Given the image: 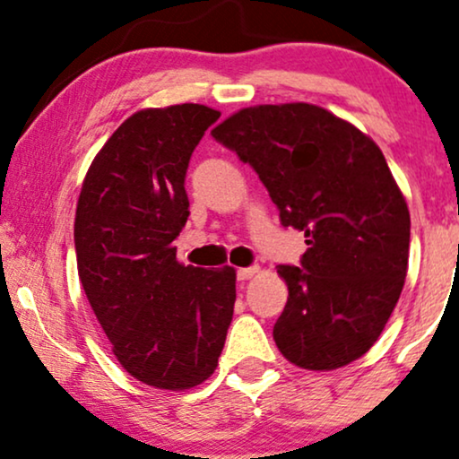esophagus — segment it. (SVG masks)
<instances>
[{
	"instance_id": "esophagus-1",
	"label": "esophagus",
	"mask_w": 459,
	"mask_h": 459,
	"mask_svg": "<svg viewBox=\"0 0 459 459\" xmlns=\"http://www.w3.org/2000/svg\"><path fill=\"white\" fill-rule=\"evenodd\" d=\"M259 273V267L257 265H251V267H240V270L236 272L238 281H251V278H255Z\"/></svg>"
}]
</instances>
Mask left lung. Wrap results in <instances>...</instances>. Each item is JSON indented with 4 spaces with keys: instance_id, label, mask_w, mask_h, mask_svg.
Returning a JSON list of instances; mask_svg holds the SVG:
<instances>
[{
    "instance_id": "left-lung-1",
    "label": "left lung",
    "mask_w": 459,
    "mask_h": 459,
    "mask_svg": "<svg viewBox=\"0 0 459 459\" xmlns=\"http://www.w3.org/2000/svg\"><path fill=\"white\" fill-rule=\"evenodd\" d=\"M212 136L251 164L284 228L306 234L301 267L278 265L289 299L273 325L284 359L333 371L368 352L401 297L411 219L371 136L309 103L240 109Z\"/></svg>"
}]
</instances>
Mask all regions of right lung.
Instances as JSON below:
<instances>
[{"instance_id":"right-lung-1","label":"right lung","mask_w":459,"mask_h":459,"mask_svg":"<svg viewBox=\"0 0 459 459\" xmlns=\"http://www.w3.org/2000/svg\"><path fill=\"white\" fill-rule=\"evenodd\" d=\"M217 109L183 103L133 113L100 147L75 211L77 273L120 365L183 392L215 373L234 316L236 270L183 265L186 172Z\"/></svg>"}]
</instances>
